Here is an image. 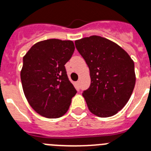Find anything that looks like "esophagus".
<instances>
[{
	"label": "esophagus",
	"instance_id": "esophagus-1",
	"mask_svg": "<svg viewBox=\"0 0 151 151\" xmlns=\"http://www.w3.org/2000/svg\"><path fill=\"white\" fill-rule=\"evenodd\" d=\"M75 87H77L78 89H79V88H80V81L75 82Z\"/></svg>",
	"mask_w": 151,
	"mask_h": 151
}]
</instances>
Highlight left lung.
Returning <instances> with one entry per match:
<instances>
[{
    "mask_svg": "<svg viewBox=\"0 0 151 151\" xmlns=\"http://www.w3.org/2000/svg\"><path fill=\"white\" fill-rule=\"evenodd\" d=\"M75 46L90 70L91 86L83 92L89 111L100 117L114 116L134 91V61L118 44L97 35L75 40Z\"/></svg>",
    "mask_w": 151,
    "mask_h": 151,
    "instance_id": "8db88e82",
    "label": "left lung"
}]
</instances>
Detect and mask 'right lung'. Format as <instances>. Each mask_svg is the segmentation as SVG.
I'll list each match as a JSON object with an SVG mask.
<instances>
[{
	"mask_svg": "<svg viewBox=\"0 0 151 151\" xmlns=\"http://www.w3.org/2000/svg\"><path fill=\"white\" fill-rule=\"evenodd\" d=\"M74 49L72 40L49 39L34 44L24 56L23 91L30 107L41 116L58 118L69 109L77 91L64 65Z\"/></svg>",
	"mask_w": 151,
	"mask_h": 151,
	"instance_id": "add662e5",
	"label": "right lung"
}]
</instances>
